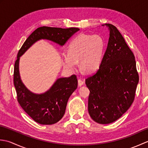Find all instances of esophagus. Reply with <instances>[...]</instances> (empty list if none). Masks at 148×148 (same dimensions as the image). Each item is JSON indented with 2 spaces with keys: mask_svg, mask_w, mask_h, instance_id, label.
Wrapping results in <instances>:
<instances>
[{
  "mask_svg": "<svg viewBox=\"0 0 148 148\" xmlns=\"http://www.w3.org/2000/svg\"><path fill=\"white\" fill-rule=\"evenodd\" d=\"M84 84V81L81 79H78V85L79 86H81Z\"/></svg>",
  "mask_w": 148,
  "mask_h": 148,
  "instance_id": "esophagus-1",
  "label": "esophagus"
}]
</instances>
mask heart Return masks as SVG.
<instances>
[{
	"mask_svg": "<svg viewBox=\"0 0 148 148\" xmlns=\"http://www.w3.org/2000/svg\"><path fill=\"white\" fill-rule=\"evenodd\" d=\"M104 42L99 36L80 34L69 44L68 54L63 55V65L67 70L73 72L80 68L86 73L97 71L101 64Z\"/></svg>",
	"mask_w": 148,
	"mask_h": 148,
	"instance_id": "1",
	"label": "heart"
}]
</instances>
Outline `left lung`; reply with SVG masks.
Masks as SVG:
<instances>
[{"label": "left lung", "mask_w": 148, "mask_h": 148, "mask_svg": "<svg viewBox=\"0 0 148 148\" xmlns=\"http://www.w3.org/2000/svg\"><path fill=\"white\" fill-rule=\"evenodd\" d=\"M109 38L99 70L85 81L90 90L88 112L93 121L109 124L132 103L139 83L135 56L115 26L105 24Z\"/></svg>", "instance_id": "1"}]
</instances>
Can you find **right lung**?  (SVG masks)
Masks as SVG:
<instances>
[{
  "instance_id": "obj_1",
  "label": "right lung",
  "mask_w": 148,
  "mask_h": 148,
  "mask_svg": "<svg viewBox=\"0 0 148 148\" xmlns=\"http://www.w3.org/2000/svg\"><path fill=\"white\" fill-rule=\"evenodd\" d=\"M79 30L78 28L39 27L30 34L18 51L14 69V84L18 101L24 111L39 124L52 125L60 120L65 114L69 97L77 88V79L76 75L60 77L46 92L40 94L33 93L21 81L19 70L20 56L34 43L41 39L48 40L63 46Z\"/></svg>"
}]
</instances>
